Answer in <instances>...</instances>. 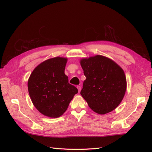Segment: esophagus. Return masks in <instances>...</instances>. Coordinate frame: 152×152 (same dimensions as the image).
<instances>
[{
  "mask_svg": "<svg viewBox=\"0 0 152 152\" xmlns=\"http://www.w3.org/2000/svg\"><path fill=\"white\" fill-rule=\"evenodd\" d=\"M77 89H78V90H79V92H80L82 89V87L80 86H77Z\"/></svg>",
  "mask_w": 152,
  "mask_h": 152,
  "instance_id": "esophagus-1",
  "label": "esophagus"
}]
</instances>
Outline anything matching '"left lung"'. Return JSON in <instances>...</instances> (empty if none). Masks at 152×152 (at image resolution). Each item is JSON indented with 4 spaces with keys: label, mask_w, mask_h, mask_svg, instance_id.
<instances>
[{
    "label": "left lung",
    "mask_w": 152,
    "mask_h": 152,
    "mask_svg": "<svg viewBox=\"0 0 152 152\" xmlns=\"http://www.w3.org/2000/svg\"><path fill=\"white\" fill-rule=\"evenodd\" d=\"M80 65L86 77L80 94L89 107L102 115L116 108L126 90L122 69L112 59L100 55L82 59Z\"/></svg>",
    "instance_id": "obj_1"
}]
</instances>
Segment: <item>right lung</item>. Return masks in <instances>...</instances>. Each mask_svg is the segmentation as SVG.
<instances>
[{
    "instance_id": "add662e5",
    "label": "right lung",
    "mask_w": 152,
    "mask_h": 152,
    "mask_svg": "<svg viewBox=\"0 0 152 152\" xmlns=\"http://www.w3.org/2000/svg\"><path fill=\"white\" fill-rule=\"evenodd\" d=\"M66 61V58L60 57L48 59L37 66L30 76L28 89L31 102L45 116L62 115L78 93L65 74Z\"/></svg>"
}]
</instances>
